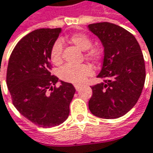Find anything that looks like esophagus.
I'll return each instance as SVG.
<instances>
[{
  "label": "esophagus",
  "mask_w": 153,
  "mask_h": 153,
  "mask_svg": "<svg viewBox=\"0 0 153 153\" xmlns=\"http://www.w3.org/2000/svg\"><path fill=\"white\" fill-rule=\"evenodd\" d=\"M74 88H75V89H76L77 91L79 90V88H80V86L79 85H74Z\"/></svg>",
  "instance_id": "esophagus-1"
}]
</instances>
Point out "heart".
I'll return each instance as SVG.
<instances>
[{
	"instance_id": "heart-1",
	"label": "heart",
	"mask_w": 153,
	"mask_h": 153,
	"mask_svg": "<svg viewBox=\"0 0 153 153\" xmlns=\"http://www.w3.org/2000/svg\"><path fill=\"white\" fill-rule=\"evenodd\" d=\"M70 43L76 45L81 51H86V57L91 61L96 62L101 58V51L96 47L92 46V40L84 33H74L69 37ZM63 44L61 40H57L51 49V60L55 65H59L62 61ZM93 70L90 65L87 64L71 65L67 64L59 70V78L66 82L74 84L83 83L88 77L92 75Z\"/></svg>"
}]
</instances>
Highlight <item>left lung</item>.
Segmentation results:
<instances>
[{
    "label": "left lung",
    "instance_id": "obj_1",
    "mask_svg": "<svg viewBox=\"0 0 153 153\" xmlns=\"http://www.w3.org/2000/svg\"><path fill=\"white\" fill-rule=\"evenodd\" d=\"M88 29L104 47L102 67L93 86L88 102L91 113L100 118L116 119L128 113L138 101L146 80L143 53L135 36L110 22L89 24Z\"/></svg>",
    "mask_w": 153,
    "mask_h": 153
}]
</instances>
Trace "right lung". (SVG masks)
Masks as SVG:
<instances>
[{
    "label": "right lung",
    "instance_id": "add662e5",
    "mask_svg": "<svg viewBox=\"0 0 153 153\" xmlns=\"http://www.w3.org/2000/svg\"><path fill=\"white\" fill-rule=\"evenodd\" d=\"M60 28L39 29L23 36L14 48L7 65V86L12 102L22 115L43 128L64 123L75 88L51 75V49Z\"/></svg>",
    "mask_w": 153,
    "mask_h": 153
}]
</instances>
